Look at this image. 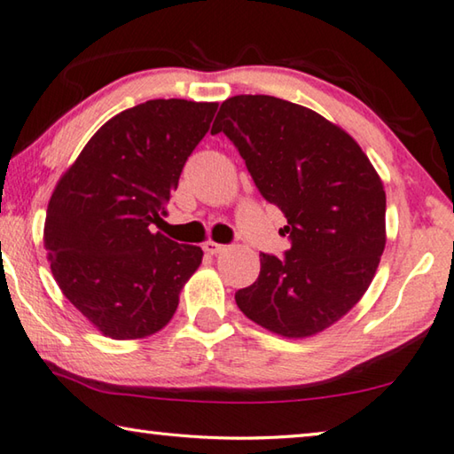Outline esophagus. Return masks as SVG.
I'll return each instance as SVG.
<instances>
[{"label":"esophagus","mask_w":454,"mask_h":454,"mask_svg":"<svg viewBox=\"0 0 454 454\" xmlns=\"http://www.w3.org/2000/svg\"><path fill=\"white\" fill-rule=\"evenodd\" d=\"M202 248L208 252V254H220V252H224L226 250V246L224 244H218V242H212V240H208V242H204V246Z\"/></svg>","instance_id":"1"}]
</instances>
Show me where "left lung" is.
<instances>
[{"mask_svg":"<svg viewBox=\"0 0 454 454\" xmlns=\"http://www.w3.org/2000/svg\"><path fill=\"white\" fill-rule=\"evenodd\" d=\"M224 132L290 238L284 258L260 254L254 284L236 292L246 317L306 338L340 320L371 286L387 244V194L355 137L309 107L274 96L222 102Z\"/></svg>","mask_w":454,"mask_h":454,"instance_id":"obj_1","label":"left lung"}]
</instances>
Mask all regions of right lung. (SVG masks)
<instances>
[{
  "mask_svg": "<svg viewBox=\"0 0 454 454\" xmlns=\"http://www.w3.org/2000/svg\"><path fill=\"white\" fill-rule=\"evenodd\" d=\"M216 110V102L172 98L120 112L53 190L43 226L51 274L104 336L134 340L162 330L202 262L200 246L152 232V224L166 216Z\"/></svg>",
  "mask_w": 454,
  "mask_h": 454,
  "instance_id": "right-lung-1",
  "label": "right lung"
}]
</instances>
